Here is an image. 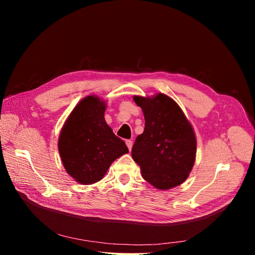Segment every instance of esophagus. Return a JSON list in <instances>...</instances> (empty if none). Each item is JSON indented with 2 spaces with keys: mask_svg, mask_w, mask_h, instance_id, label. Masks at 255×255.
<instances>
[{
  "mask_svg": "<svg viewBox=\"0 0 255 255\" xmlns=\"http://www.w3.org/2000/svg\"><path fill=\"white\" fill-rule=\"evenodd\" d=\"M126 143H127V145H128V150L130 151L132 150V145H133V141L132 140H127L126 141Z\"/></svg>",
  "mask_w": 255,
  "mask_h": 255,
  "instance_id": "obj_1",
  "label": "esophagus"
}]
</instances>
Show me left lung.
<instances>
[{"label":"left lung","instance_id":"8db88e82","mask_svg":"<svg viewBox=\"0 0 255 255\" xmlns=\"http://www.w3.org/2000/svg\"><path fill=\"white\" fill-rule=\"evenodd\" d=\"M144 116V130L138 135L132 157L142 177L158 189L179 186L188 177L196 159L195 132L181 107L171 98L134 97Z\"/></svg>","mask_w":255,"mask_h":255}]
</instances>
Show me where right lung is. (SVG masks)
<instances>
[{
    "mask_svg": "<svg viewBox=\"0 0 255 255\" xmlns=\"http://www.w3.org/2000/svg\"><path fill=\"white\" fill-rule=\"evenodd\" d=\"M105 109L106 103L98 97L84 98L59 135L61 161L66 171L81 184L102 180L113 161L128 152L126 142L107 126Z\"/></svg>",
    "mask_w": 255,
    "mask_h": 255,
    "instance_id": "add662e5",
    "label": "right lung"
}]
</instances>
